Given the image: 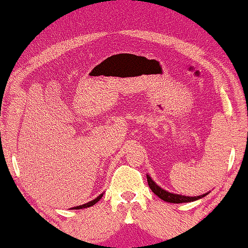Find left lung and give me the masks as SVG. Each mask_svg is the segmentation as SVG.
I'll use <instances>...</instances> for the list:
<instances>
[{
    "mask_svg": "<svg viewBox=\"0 0 248 248\" xmlns=\"http://www.w3.org/2000/svg\"><path fill=\"white\" fill-rule=\"evenodd\" d=\"M147 181H148V186H149L152 191L155 193L156 196H158L161 199H163L164 202H168V203H189V202H193L197 201V199L204 197L205 195L203 196H197V197H187V196H182V195H176V193H171L168 192L166 190H163L162 187H160L155 182L153 181L152 177L149 175H147Z\"/></svg>",
    "mask_w": 248,
    "mask_h": 248,
    "instance_id": "left-lung-1",
    "label": "left lung"
}]
</instances>
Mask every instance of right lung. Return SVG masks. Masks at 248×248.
Returning a JSON list of instances; mask_svg holds the SVG:
<instances>
[{"mask_svg": "<svg viewBox=\"0 0 248 248\" xmlns=\"http://www.w3.org/2000/svg\"><path fill=\"white\" fill-rule=\"evenodd\" d=\"M102 195H104V193H101L100 196H98V197H96L95 199H93V201L88 202V203H86V204H82V205H79V206H76V207H73V209H76V210H80V209H86V207H90V206L94 205L95 203H98V202L100 201L101 197H102Z\"/></svg>", "mask_w": 248, "mask_h": 248, "instance_id": "right-lung-1", "label": "right lung"}]
</instances>
